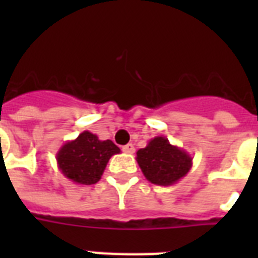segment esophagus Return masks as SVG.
Listing matches in <instances>:
<instances>
[{
	"instance_id": "1",
	"label": "esophagus",
	"mask_w": 258,
	"mask_h": 258,
	"mask_svg": "<svg viewBox=\"0 0 258 258\" xmlns=\"http://www.w3.org/2000/svg\"><path fill=\"white\" fill-rule=\"evenodd\" d=\"M123 153H125V154H134V151H135V149H134V146L131 145V143H130V145H125V146H123Z\"/></svg>"
}]
</instances>
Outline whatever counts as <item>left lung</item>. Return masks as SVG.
<instances>
[{
	"label": "left lung",
	"mask_w": 258,
	"mask_h": 258,
	"mask_svg": "<svg viewBox=\"0 0 258 258\" xmlns=\"http://www.w3.org/2000/svg\"><path fill=\"white\" fill-rule=\"evenodd\" d=\"M137 162L146 179L158 186L176 183L192 166L191 155L165 137L153 138L145 149L138 150Z\"/></svg>",
	"instance_id": "obj_1"
}]
</instances>
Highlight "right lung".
Listing matches in <instances>:
<instances>
[{
	"instance_id": "1",
	"label": "right lung",
	"mask_w": 258,
	"mask_h": 258,
	"mask_svg": "<svg viewBox=\"0 0 258 258\" xmlns=\"http://www.w3.org/2000/svg\"><path fill=\"white\" fill-rule=\"evenodd\" d=\"M120 153L112 141H100L97 135L83 131L76 139L66 142L56 154L57 167L64 176L78 184L99 182L109 158Z\"/></svg>"
}]
</instances>
